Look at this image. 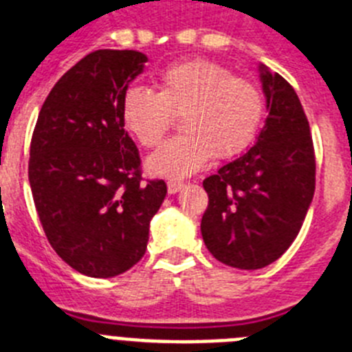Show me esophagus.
Masks as SVG:
<instances>
[{
  "mask_svg": "<svg viewBox=\"0 0 352 352\" xmlns=\"http://www.w3.org/2000/svg\"><path fill=\"white\" fill-rule=\"evenodd\" d=\"M182 188H183L182 182H169V183H167V192H169V194H176V192H179Z\"/></svg>",
  "mask_w": 352,
  "mask_h": 352,
  "instance_id": "obj_1",
  "label": "esophagus"
}]
</instances>
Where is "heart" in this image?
Returning a JSON list of instances; mask_svg holds the SVG:
<instances>
[{
	"instance_id": "obj_1",
	"label": "heart",
	"mask_w": 352,
	"mask_h": 352,
	"mask_svg": "<svg viewBox=\"0 0 352 352\" xmlns=\"http://www.w3.org/2000/svg\"><path fill=\"white\" fill-rule=\"evenodd\" d=\"M179 116L183 135L166 141L146 160L155 176L182 179L203 169L213 155L227 160L243 153L256 139L264 118V95L256 82L232 76L222 63L190 60L167 68L157 93L126 89L121 100L125 129L151 148Z\"/></svg>"
}]
</instances>
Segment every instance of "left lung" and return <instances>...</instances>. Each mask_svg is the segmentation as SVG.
Returning <instances> with one entry per match:
<instances>
[{
	"instance_id": "obj_1",
	"label": "left lung",
	"mask_w": 352,
	"mask_h": 352,
	"mask_svg": "<svg viewBox=\"0 0 352 352\" xmlns=\"http://www.w3.org/2000/svg\"><path fill=\"white\" fill-rule=\"evenodd\" d=\"M259 79L268 118L257 142L203 182L204 245L238 270L264 268L291 247L316 190L310 126L296 91L263 63Z\"/></svg>"
}]
</instances>
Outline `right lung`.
<instances>
[{"mask_svg": "<svg viewBox=\"0 0 352 352\" xmlns=\"http://www.w3.org/2000/svg\"><path fill=\"white\" fill-rule=\"evenodd\" d=\"M148 56L102 49L76 63L40 109L30 149L36 213L56 254L76 272L111 278L142 259L149 222L167 194L141 183V158L121 100Z\"/></svg>", "mask_w": 352, "mask_h": 352, "instance_id": "obj_1", "label": "right lung"}]
</instances>
